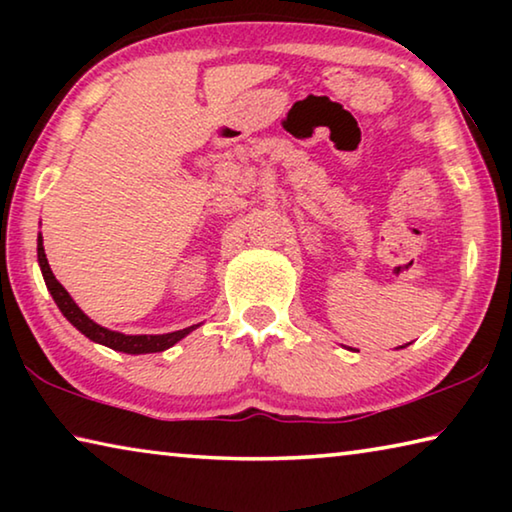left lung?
<instances>
[{
  "instance_id": "obj_1",
  "label": "left lung",
  "mask_w": 512,
  "mask_h": 512,
  "mask_svg": "<svg viewBox=\"0 0 512 512\" xmlns=\"http://www.w3.org/2000/svg\"><path fill=\"white\" fill-rule=\"evenodd\" d=\"M402 348H404V345H402Z\"/></svg>"
}]
</instances>
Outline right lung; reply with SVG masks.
Listing matches in <instances>:
<instances>
[{
    "label": "right lung",
    "instance_id": "right-lung-1",
    "mask_svg": "<svg viewBox=\"0 0 512 512\" xmlns=\"http://www.w3.org/2000/svg\"><path fill=\"white\" fill-rule=\"evenodd\" d=\"M38 264L42 277H45V284L51 293V298L58 305V309L63 311V316L72 323L81 334L88 336L90 341L106 345V348H112L117 352H126V354H151V352H162L169 350L171 345H176L180 339H185L189 332H194L198 325L178 329V332H169V334H121V332H112L108 327H101L83 314L81 307L76 305L72 296L65 291L63 284H60L54 273H51L47 255H45V246H42V235H38Z\"/></svg>",
    "mask_w": 512,
    "mask_h": 512
}]
</instances>
